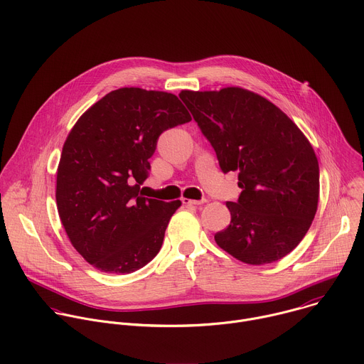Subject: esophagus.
<instances>
[{
  "mask_svg": "<svg viewBox=\"0 0 364 364\" xmlns=\"http://www.w3.org/2000/svg\"><path fill=\"white\" fill-rule=\"evenodd\" d=\"M181 201H183V204H186V205H201V204L207 203V200H205V198H201V200H190V198H183Z\"/></svg>",
  "mask_w": 364,
  "mask_h": 364,
  "instance_id": "1",
  "label": "esophagus"
}]
</instances>
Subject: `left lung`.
<instances>
[{"label":"left lung","instance_id":"8db88e82","mask_svg":"<svg viewBox=\"0 0 364 364\" xmlns=\"http://www.w3.org/2000/svg\"><path fill=\"white\" fill-rule=\"evenodd\" d=\"M223 173L238 171L231 221L215 232L224 252L247 264L287 256L317 211L318 161L300 129L273 102L240 87L180 92Z\"/></svg>","mask_w":364,"mask_h":364}]
</instances>
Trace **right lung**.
I'll return each mask as SVG.
<instances>
[{"label":"right lung","instance_id":"add662e5","mask_svg":"<svg viewBox=\"0 0 364 364\" xmlns=\"http://www.w3.org/2000/svg\"><path fill=\"white\" fill-rule=\"evenodd\" d=\"M188 121L177 95L124 87L90 107L70 132L57 170V208L71 245L95 269L129 274L160 252L181 201L147 198L140 186L160 134Z\"/></svg>","mask_w":364,"mask_h":364}]
</instances>
